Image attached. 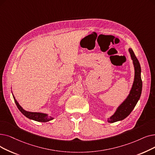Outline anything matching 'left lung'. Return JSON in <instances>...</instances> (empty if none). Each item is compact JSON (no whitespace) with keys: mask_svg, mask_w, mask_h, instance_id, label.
<instances>
[{"mask_svg":"<svg viewBox=\"0 0 155 155\" xmlns=\"http://www.w3.org/2000/svg\"><path fill=\"white\" fill-rule=\"evenodd\" d=\"M129 52L134 67V82L129 94H128L127 97L117 107L113 115L107 119V122L108 123H114L123 120L129 116L137 104L139 99H140L141 92H142L143 82L140 76V66L138 59L134 54L133 50L131 48H129Z\"/></svg>","mask_w":155,"mask_h":155,"instance_id":"left-lung-1","label":"left lung"}]
</instances>
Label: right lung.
<instances>
[{
    "label": "right lung",
    "instance_id": "obj_1",
    "mask_svg": "<svg viewBox=\"0 0 155 155\" xmlns=\"http://www.w3.org/2000/svg\"><path fill=\"white\" fill-rule=\"evenodd\" d=\"M12 96H13V98H14L15 102L19 110L22 113V114H23V115H25L28 118L37 121V122H48L49 121H51L54 118V117L49 116V114L48 113H42V112H31V111H26L19 105V104L17 101V100L16 99L15 97L14 96V95H13V94H12Z\"/></svg>",
    "mask_w": 155,
    "mask_h": 155
}]
</instances>
